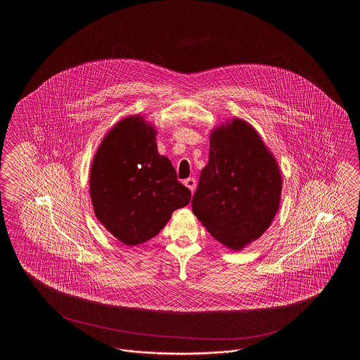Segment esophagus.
<instances>
[{
    "label": "esophagus",
    "mask_w": 360,
    "mask_h": 360,
    "mask_svg": "<svg viewBox=\"0 0 360 360\" xmlns=\"http://www.w3.org/2000/svg\"><path fill=\"white\" fill-rule=\"evenodd\" d=\"M195 182H197V181H195V178H188V179H185V181H184L185 186L190 188V190H191V193H194V190H195V186H197V184H195Z\"/></svg>",
    "instance_id": "1"
}]
</instances>
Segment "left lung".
Returning <instances> with one entry per match:
<instances>
[{"label": "left lung", "mask_w": 360, "mask_h": 360, "mask_svg": "<svg viewBox=\"0 0 360 360\" xmlns=\"http://www.w3.org/2000/svg\"><path fill=\"white\" fill-rule=\"evenodd\" d=\"M281 190L273 155L250 124L235 119L210 135L209 162L191 207L214 239L239 251L270 226Z\"/></svg>", "instance_id": "8db88e82"}]
</instances>
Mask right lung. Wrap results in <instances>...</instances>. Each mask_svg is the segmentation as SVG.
<instances>
[{
  "label": "right lung",
  "instance_id": "obj_1",
  "mask_svg": "<svg viewBox=\"0 0 360 360\" xmlns=\"http://www.w3.org/2000/svg\"><path fill=\"white\" fill-rule=\"evenodd\" d=\"M155 129L141 117L120 121L94 156L90 195L97 219L121 243L153 239L174 210L190 202L191 191L172 162L158 153Z\"/></svg>",
  "mask_w": 360,
  "mask_h": 360
}]
</instances>
